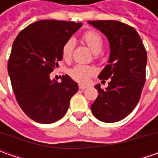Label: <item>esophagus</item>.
Listing matches in <instances>:
<instances>
[{
  "instance_id": "1",
  "label": "esophagus",
  "mask_w": 158,
  "mask_h": 158,
  "mask_svg": "<svg viewBox=\"0 0 158 158\" xmlns=\"http://www.w3.org/2000/svg\"><path fill=\"white\" fill-rule=\"evenodd\" d=\"M87 88H88V87H87L86 85L79 84V89H82V90H83V89H87Z\"/></svg>"
}]
</instances>
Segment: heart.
Listing matches in <instances>:
<instances>
[{"instance_id": "1", "label": "heart", "mask_w": 158, "mask_h": 158, "mask_svg": "<svg viewBox=\"0 0 158 158\" xmlns=\"http://www.w3.org/2000/svg\"><path fill=\"white\" fill-rule=\"evenodd\" d=\"M82 40L89 48L95 53V58H98V53L103 49L104 41L99 33L95 31H87L82 36ZM76 41L74 39H69L62 46V57L66 61H69L75 50ZM96 72V69L89 65H76L69 70L70 76L78 82H86L89 78Z\"/></svg>"}]
</instances>
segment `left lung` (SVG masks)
Returning a JSON list of instances; mask_svg holds the SVG:
<instances>
[{"instance_id": "8db88e82", "label": "left lung", "mask_w": 158, "mask_h": 158, "mask_svg": "<svg viewBox=\"0 0 158 158\" xmlns=\"http://www.w3.org/2000/svg\"><path fill=\"white\" fill-rule=\"evenodd\" d=\"M110 42L108 64L98 76L110 80L106 89L95 86L98 96L91 112L103 122L112 123L126 118L137 106L146 79L147 52L137 31L124 23L112 20L89 21Z\"/></svg>"}]
</instances>
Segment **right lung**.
Returning a JSON list of instances; mask_svg holds the SVG:
<instances>
[{
    "instance_id": "right-lung-1",
    "label": "right lung",
    "mask_w": 158,
    "mask_h": 158,
    "mask_svg": "<svg viewBox=\"0 0 158 158\" xmlns=\"http://www.w3.org/2000/svg\"><path fill=\"white\" fill-rule=\"evenodd\" d=\"M82 27V23L41 20L21 31L12 46L8 62L15 99L29 118L50 124L63 117L78 84L68 75L61 82L50 73L62 60V46Z\"/></svg>"
}]
</instances>
